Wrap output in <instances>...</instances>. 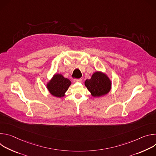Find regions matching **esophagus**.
Segmentation results:
<instances>
[{
    "label": "esophagus",
    "instance_id": "obj_1",
    "mask_svg": "<svg viewBox=\"0 0 156 156\" xmlns=\"http://www.w3.org/2000/svg\"><path fill=\"white\" fill-rule=\"evenodd\" d=\"M74 82L75 83H80L81 82V79H75Z\"/></svg>",
    "mask_w": 156,
    "mask_h": 156
}]
</instances>
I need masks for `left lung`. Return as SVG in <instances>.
<instances>
[{"label": "left lung", "instance_id": "8db88e82", "mask_svg": "<svg viewBox=\"0 0 156 156\" xmlns=\"http://www.w3.org/2000/svg\"><path fill=\"white\" fill-rule=\"evenodd\" d=\"M85 86L94 97H99L109 92L111 82L108 78L101 72L94 73L90 80L85 81Z\"/></svg>", "mask_w": 156, "mask_h": 156}]
</instances>
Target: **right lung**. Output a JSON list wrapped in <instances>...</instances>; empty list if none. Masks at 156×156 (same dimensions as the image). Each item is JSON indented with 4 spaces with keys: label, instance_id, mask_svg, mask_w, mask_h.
Segmentation results:
<instances>
[{
    "label": "right lung",
    "instance_id": "obj_1",
    "mask_svg": "<svg viewBox=\"0 0 156 156\" xmlns=\"http://www.w3.org/2000/svg\"><path fill=\"white\" fill-rule=\"evenodd\" d=\"M71 84V81L62 75H55L48 84V88L51 94L56 97H62Z\"/></svg>",
    "mask_w": 156,
    "mask_h": 156
}]
</instances>
